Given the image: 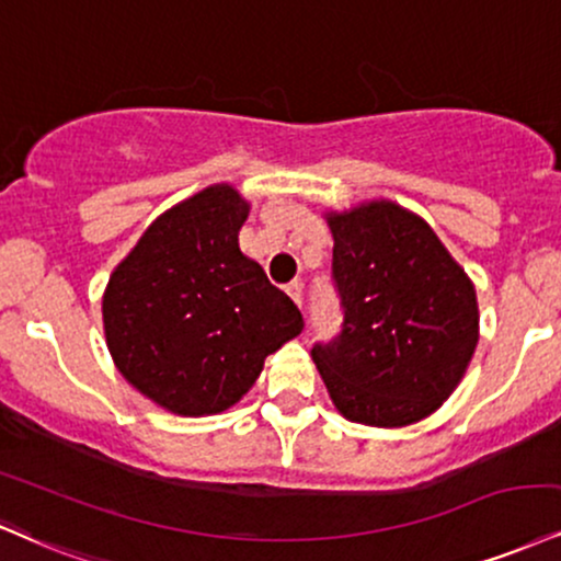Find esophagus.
<instances>
[{"mask_svg": "<svg viewBox=\"0 0 561 561\" xmlns=\"http://www.w3.org/2000/svg\"><path fill=\"white\" fill-rule=\"evenodd\" d=\"M287 295L302 308V282H300V279L289 282V285H287Z\"/></svg>", "mask_w": 561, "mask_h": 561, "instance_id": "obj_1", "label": "esophagus"}]
</instances>
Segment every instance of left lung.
<instances>
[{
    "label": "left lung",
    "mask_w": 561,
    "mask_h": 561,
    "mask_svg": "<svg viewBox=\"0 0 561 561\" xmlns=\"http://www.w3.org/2000/svg\"><path fill=\"white\" fill-rule=\"evenodd\" d=\"M329 227L342 323L310 350L321 379L350 421H421L476 353V289L434 229L389 201L329 216Z\"/></svg>",
    "instance_id": "obj_1"
}]
</instances>
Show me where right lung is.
Returning a JSON list of instances; mask_svg holds the SVG:
<instances>
[{"label": "right lung", "instance_id": "1", "mask_svg": "<svg viewBox=\"0 0 561 561\" xmlns=\"http://www.w3.org/2000/svg\"><path fill=\"white\" fill-rule=\"evenodd\" d=\"M248 204L206 187L146 229L104 295L106 345L119 374L180 415L221 413L263 360L302 332V313L240 253Z\"/></svg>", "mask_w": 561, "mask_h": 561}]
</instances>
